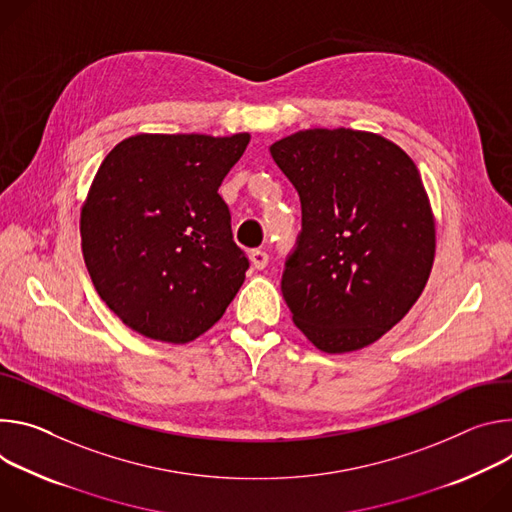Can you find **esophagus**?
Listing matches in <instances>:
<instances>
[{
	"label": "esophagus",
	"mask_w": 512,
	"mask_h": 512,
	"mask_svg": "<svg viewBox=\"0 0 512 512\" xmlns=\"http://www.w3.org/2000/svg\"><path fill=\"white\" fill-rule=\"evenodd\" d=\"M250 262H252L254 268L262 270V268H266V264H268V254H266L264 250H252V252H250Z\"/></svg>",
	"instance_id": "1"
}]
</instances>
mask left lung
Returning <instances> with one entry per match:
<instances>
[{
	"mask_svg": "<svg viewBox=\"0 0 512 512\" xmlns=\"http://www.w3.org/2000/svg\"><path fill=\"white\" fill-rule=\"evenodd\" d=\"M301 199V234L280 291L295 325L327 354L362 350L423 293L435 221L415 162L360 130H303L270 146Z\"/></svg>",
	"mask_w": 512,
	"mask_h": 512,
	"instance_id": "obj_1",
	"label": "left lung"
}]
</instances>
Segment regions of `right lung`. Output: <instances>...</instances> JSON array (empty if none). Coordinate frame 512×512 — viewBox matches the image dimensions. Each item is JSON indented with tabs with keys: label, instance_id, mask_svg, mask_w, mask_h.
<instances>
[{
	"label": "right lung",
	"instance_id": "right-lung-1",
	"mask_svg": "<svg viewBox=\"0 0 512 512\" xmlns=\"http://www.w3.org/2000/svg\"><path fill=\"white\" fill-rule=\"evenodd\" d=\"M250 134H138L101 162L81 209L93 287L134 331L187 344L215 325L250 266L217 193Z\"/></svg>",
	"mask_w": 512,
	"mask_h": 512
}]
</instances>
